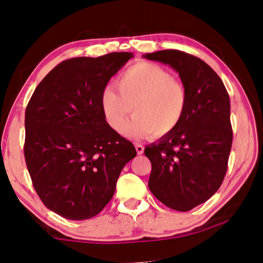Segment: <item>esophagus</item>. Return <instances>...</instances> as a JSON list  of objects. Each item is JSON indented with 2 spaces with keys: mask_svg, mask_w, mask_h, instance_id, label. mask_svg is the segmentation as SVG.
Returning <instances> with one entry per match:
<instances>
[{
  "mask_svg": "<svg viewBox=\"0 0 263 263\" xmlns=\"http://www.w3.org/2000/svg\"><path fill=\"white\" fill-rule=\"evenodd\" d=\"M135 146H136L137 154H138V155H143L144 154V146H143L142 144H136Z\"/></svg>",
  "mask_w": 263,
  "mask_h": 263,
  "instance_id": "esophagus-1",
  "label": "esophagus"
}]
</instances>
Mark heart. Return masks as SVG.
<instances>
[{"label":"heart","mask_w":263,"mask_h":263,"mask_svg":"<svg viewBox=\"0 0 263 263\" xmlns=\"http://www.w3.org/2000/svg\"><path fill=\"white\" fill-rule=\"evenodd\" d=\"M119 92L106 86L100 93V109L116 133L126 130L130 107L135 112L126 130L128 136H165L181 124L187 107V93L181 82L160 66L142 61L120 74Z\"/></svg>","instance_id":"obj_1"}]
</instances>
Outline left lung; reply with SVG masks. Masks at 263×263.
Listing matches in <instances>:
<instances>
[{"label":"left lung","instance_id":"obj_1","mask_svg":"<svg viewBox=\"0 0 263 263\" xmlns=\"http://www.w3.org/2000/svg\"><path fill=\"white\" fill-rule=\"evenodd\" d=\"M143 57L174 68L187 93L181 124L145 147L152 165L148 189L171 209L189 211L209 199L224 179L233 143L229 94L201 59L175 49Z\"/></svg>","mask_w":263,"mask_h":263}]
</instances>
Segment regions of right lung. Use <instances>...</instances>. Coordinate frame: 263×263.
Segmentation results:
<instances>
[{"label": "right lung", "instance_id": "1", "mask_svg": "<svg viewBox=\"0 0 263 263\" xmlns=\"http://www.w3.org/2000/svg\"><path fill=\"white\" fill-rule=\"evenodd\" d=\"M131 58L120 52L65 60L37 85L27 105V167L41 201L62 217L81 221L99 214L123 167L137 156L100 109L101 91Z\"/></svg>", "mask_w": 263, "mask_h": 263}]
</instances>
